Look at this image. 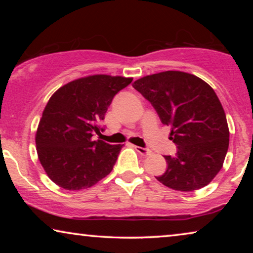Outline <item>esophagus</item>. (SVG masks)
Instances as JSON below:
<instances>
[{
    "mask_svg": "<svg viewBox=\"0 0 253 253\" xmlns=\"http://www.w3.org/2000/svg\"><path fill=\"white\" fill-rule=\"evenodd\" d=\"M134 150H136L140 155H144V157H147V155L151 154V151L148 148L140 147V146H134Z\"/></svg>",
    "mask_w": 253,
    "mask_h": 253,
    "instance_id": "1",
    "label": "esophagus"
}]
</instances>
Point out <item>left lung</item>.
Listing matches in <instances>:
<instances>
[{
	"instance_id": "left-lung-1",
	"label": "left lung",
	"mask_w": 253,
	"mask_h": 253,
	"mask_svg": "<svg viewBox=\"0 0 253 253\" xmlns=\"http://www.w3.org/2000/svg\"><path fill=\"white\" fill-rule=\"evenodd\" d=\"M132 86L171 127L170 139L177 146L175 157L165 155L168 167L158 181L177 191L206 186L222 168L229 146L226 114L214 89L182 71L146 76Z\"/></svg>"
}]
</instances>
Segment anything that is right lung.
Instances as JSON below:
<instances>
[{
    "label": "right lung",
    "instance_id": "right-lung-1",
    "mask_svg": "<svg viewBox=\"0 0 253 253\" xmlns=\"http://www.w3.org/2000/svg\"><path fill=\"white\" fill-rule=\"evenodd\" d=\"M132 78L94 75L62 86L47 102L36 134L40 164L65 190L91 188L113 170L123 145L93 140L113 98Z\"/></svg>",
    "mask_w": 253,
    "mask_h": 253
}]
</instances>
